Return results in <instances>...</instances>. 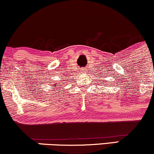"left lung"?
Instances as JSON below:
<instances>
[{"label": "left lung", "mask_w": 154, "mask_h": 154, "mask_svg": "<svg viewBox=\"0 0 154 154\" xmlns=\"http://www.w3.org/2000/svg\"><path fill=\"white\" fill-rule=\"evenodd\" d=\"M104 85H106V82H104ZM102 84H103V83H102ZM108 85H109V84H108Z\"/></svg>", "instance_id": "left-lung-1"}]
</instances>
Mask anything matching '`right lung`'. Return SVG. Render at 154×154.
<instances>
[{"mask_svg":"<svg viewBox=\"0 0 154 154\" xmlns=\"http://www.w3.org/2000/svg\"><path fill=\"white\" fill-rule=\"evenodd\" d=\"M60 84L61 83H58V82H55V84H52V86H53L54 88H60V86H62ZM57 91H58V90H57Z\"/></svg>","mask_w":154,"mask_h":154,"instance_id":"1","label":"right lung"}]
</instances>
